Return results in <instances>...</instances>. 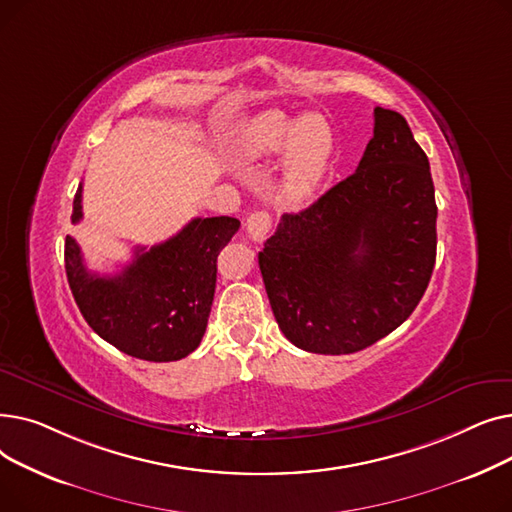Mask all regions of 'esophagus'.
<instances>
[{
	"label": "esophagus",
	"mask_w": 512,
	"mask_h": 512,
	"mask_svg": "<svg viewBox=\"0 0 512 512\" xmlns=\"http://www.w3.org/2000/svg\"><path fill=\"white\" fill-rule=\"evenodd\" d=\"M270 230H272V215L270 213L257 211L247 220V234L253 242L265 240V236L270 234Z\"/></svg>",
	"instance_id": "1"
}]
</instances>
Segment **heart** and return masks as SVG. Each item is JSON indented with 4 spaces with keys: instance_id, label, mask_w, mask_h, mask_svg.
<instances>
[{
    "instance_id": "b5f03b06",
    "label": "heart",
    "mask_w": 512,
    "mask_h": 512,
    "mask_svg": "<svg viewBox=\"0 0 512 512\" xmlns=\"http://www.w3.org/2000/svg\"><path fill=\"white\" fill-rule=\"evenodd\" d=\"M334 153V130L319 114L294 118L280 110H270L249 124L240 141V155L247 161L284 155L274 199L288 209L305 207L315 197L330 172Z\"/></svg>"
}]
</instances>
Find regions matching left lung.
Here are the masks:
<instances>
[{
	"label": "left lung",
	"instance_id": "obj_1",
	"mask_svg": "<svg viewBox=\"0 0 512 512\" xmlns=\"http://www.w3.org/2000/svg\"><path fill=\"white\" fill-rule=\"evenodd\" d=\"M355 174L284 213L259 270L284 336L348 355L388 336L419 305L436 263L432 172L398 112L375 107Z\"/></svg>",
	"mask_w": 512,
	"mask_h": 512
}]
</instances>
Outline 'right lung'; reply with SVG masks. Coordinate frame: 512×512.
Segmentation results:
<instances>
[{
    "instance_id": "1",
    "label": "right lung",
    "mask_w": 512,
    "mask_h": 512,
    "mask_svg": "<svg viewBox=\"0 0 512 512\" xmlns=\"http://www.w3.org/2000/svg\"><path fill=\"white\" fill-rule=\"evenodd\" d=\"M83 220V184L72 203V224ZM228 215L195 218L176 236L145 251L120 274L89 272L66 236L64 259L72 297L87 324L118 351L153 363L184 359L199 346L213 303L218 255L238 232Z\"/></svg>"
}]
</instances>
